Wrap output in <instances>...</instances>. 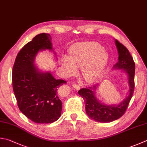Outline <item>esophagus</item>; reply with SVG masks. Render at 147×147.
<instances>
[{"instance_id":"obj_1","label":"esophagus","mask_w":147,"mask_h":147,"mask_svg":"<svg viewBox=\"0 0 147 147\" xmlns=\"http://www.w3.org/2000/svg\"><path fill=\"white\" fill-rule=\"evenodd\" d=\"M72 86H73V88H74V89H76L77 90H79L81 89V87H80L79 86L78 84H72Z\"/></svg>"}]
</instances>
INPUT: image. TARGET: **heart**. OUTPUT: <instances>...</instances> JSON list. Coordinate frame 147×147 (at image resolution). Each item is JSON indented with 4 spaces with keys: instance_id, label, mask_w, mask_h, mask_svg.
<instances>
[{
    "instance_id": "obj_1",
    "label": "heart",
    "mask_w": 147,
    "mask_h": 147,
    "mask_svg": "<svg viewBox=\"0 0 147 147\" xmlns=\"http://www.w3.org/2000/svg\"><path fill=\"white\" fill-rule=\"evenodd\" d=\"M70 56L64 55L61 65L68 76L76 74L81 68L83 78L88 83L98 81L109 61V56L103 47L96 42H81L69 50Z\"/></svg>"
}]
</instances>
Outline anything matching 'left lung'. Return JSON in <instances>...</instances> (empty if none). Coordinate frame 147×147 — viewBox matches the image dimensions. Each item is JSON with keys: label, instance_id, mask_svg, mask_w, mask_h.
I'll return each instance as SVG.
<instances>
[{"label": "left lung", "instance_id": "obj_1", "mask_svg": "<svg viewBox=\"0 0 147 147\" xmlns=\"http://www.w3.org/2000/svg\"><path fill=\"white\" fill-rule=\"evenodd\" d=\"M117 47L118 61L113 66V70L125 71L128 79V95L118 104H106L101 102L96 96V90L99 84L88 88H82L78 93L84 100L86 113L92 120L98 122L108 123L118 120L125 113L133 95L134 88L135 64L131 54L125 46L117 40H115Z\"/></svg>", "mask_w": 147, "mask_h": 147}]
</instances>
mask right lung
Listing matches in <instances>:
<instances>
[{
  "label": "right lung",
  "instance_id": "right-lung-1",
  "mask_svg": "<svg viewBox=\"0 0 147 147\" xmlns=\"http://www.w3.org/2000/svg\"><path fill=\"white\" fill-rule=\"evenodd\" d=\"M51 40L47 33L36 36L18 52L13 68V88L19 109L38 123H53L61 115L57 90L66 82L56 79L50 71L40 70L34 63L41 51L48 50L56 54Z\"/></svg>",
  "mask_w": 147,
  "mask_h": 147
}]
</instances>
